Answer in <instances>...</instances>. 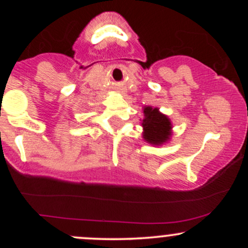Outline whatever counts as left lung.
<instances>
[{
    "mask_svg": "<svg viewBox=\"0 0 248 248\" xmlns=\"http://www.w3.org/2000/svg\"><path fill=\"white\" fill-rule=\"evenodd\" d=\"M144 119L142 120L143 139L154 146H161L170 140L172 124L167 115L162 114L158 108L147 106L143 108Z\"/></svg>",
    "mask_w": 248,
    "mask_h": 248,
    "instance_id": "obj_1",
    "label": "left lung"
}]
</instances>
